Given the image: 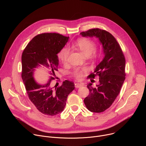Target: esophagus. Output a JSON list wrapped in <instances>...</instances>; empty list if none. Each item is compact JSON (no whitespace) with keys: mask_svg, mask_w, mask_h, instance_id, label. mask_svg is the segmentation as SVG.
Returning a JSON list of instances; mask_svg holds the SVG:
<instances>
[{"mask_svg":"<svg viewBox=\"0 0 146 146\" xmlns=\"http://www.w3.org/2000/svg\"><path fill=\"white\" fill-rule=\"evenodd\" d=\"M83 85H84V84H83V83H76V84H75V87L76 88H79V87H80L81 86H83Z\"/></svg>","mask_w":146,"mask_h":146,"instance_id":"34e87169","label":"esophagus"}]
</instances>
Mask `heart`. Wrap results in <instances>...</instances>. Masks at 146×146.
Masks as SVG:
<instances>
[{
	"label": "heart",
	"mask_w": 146,
	"mask_h": 146,
	"mask_svg": "<svg viewBox=\"0 0 146 146\" xmlns=\"http://www.w3.org/2000/svg\"><path fill=\"white\" fill-rule=\"evenodd\" d=\"M74 46L77 47L86 56L91 55L92 58H96L98 55L94 52L96 48L95 43L92 40L87 38H82L78 39L74 43ZM70 50L68 48L62 49L58 54L59 60L63 64H66L69 56ZM87 68H76L72 72L73 76L77 80H80L84 73L87 71Z\"/></svg>",
	"instance_id": "obj_1"
}]
</instances>
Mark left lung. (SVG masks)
I'll list each match as a JSON object with an SVG mask.
<instances>
[{"label":"left lung","instance_id":"8db88e82","mask_svg":"<svg viewBox=\"0 0 146 146\" xmlns=\"http://www.w3.org/2000/svg\"><path fill=\"white\" fill-rule=\"evenodd\" d=\"M80 34L83 37H98L103 46L105 56L89 75L93 78L99 76V84L95 88L92 87V83L88 84L90 94L84 100L88 110L101 113L111 106L119 94L125 79V59L115 38L108 31L94 28Z\"/></svg>","mask_w":146,"mask_h":146}]
</instances>
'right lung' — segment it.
<instances>
[{"label": "right lung", "mask_w": 146, "mask_h": 146, "mask_svg": "<svg viewBox=\"0 0 146 146\" xmlns=\"http://www.w3.org/2000/svg\"><path fill=\"white\" fill-rule=\"evenodd\" d=\"M69 37L56 33H44L34 37L24 49L21 58V77L28 96L36 109L43 114L53 116L64 110L69 94L74 89L73 81L65 80L54 87L51 77L47 84H37L33 77L35 68L41 65L50 68V74L58 70L57 56Z\"/></svg>", "instance_id": "right-lung-1"}]
</instances>
